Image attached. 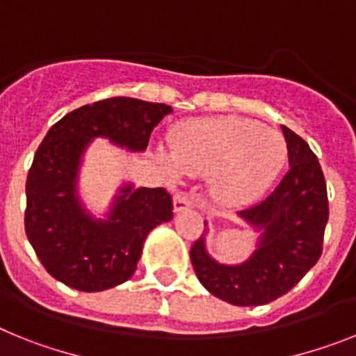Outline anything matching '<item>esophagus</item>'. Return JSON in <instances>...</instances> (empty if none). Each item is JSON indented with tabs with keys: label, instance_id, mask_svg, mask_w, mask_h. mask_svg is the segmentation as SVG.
<instances>
[{
	"label": "esophagus",
	"instance_id": "esophagus-1",
	"mask_svg": "<svg viewBox=\"0 0 356 356\" xmlns=\"http://www.w3.org/2000/svg\"><path fill=\"white\" fill-rule=\"evenodd\" d=\"M192 206H193L192 197L188 195L186 192H177L175 195H173V208H175V211L188 210V208H192Z\"/></svg>",
	"mask_w": 356,
	"mask_h": 356
}]
</instances>
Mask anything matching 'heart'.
<instances>
[{
    "label": "heart",
    "instance_id": "obj_1",
    "mask_svg": "<svg viewBox=\"0 0 356 356\" xmlns=\"http://www.w3.org/2000/svg\"><path fill=\"white\" fill-rule=\"evenodd\" d=\"M163 164L172 177L211 173L222 202L244 204L261 195L286 161L284 137L243 118H204L179 124Z\"/></svg>",
    "mask_w": 356,
    "mask_h": 356
}]
</instances>
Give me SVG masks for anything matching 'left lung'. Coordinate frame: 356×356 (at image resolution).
<instances>
[{"instance_id":"left-lung-1","label":"left lung","mask_w":356,"mask_h":356,"mask_svg":"<svg viewBox=\"0 0 356 356\" xmlns=\"http://www.w3.org/2000/svg\"><path fill=\"white\" fill-rule=\"evenodd\" d=\"M289 170L261 202L238 211L257 232L259 248L244 264L215 262L204 234L190 250L193 270L211 295L234 306H261L286 295L322 255L330 204L321 163L302 137L282 127Z\"/></svg>"}]
</instances>
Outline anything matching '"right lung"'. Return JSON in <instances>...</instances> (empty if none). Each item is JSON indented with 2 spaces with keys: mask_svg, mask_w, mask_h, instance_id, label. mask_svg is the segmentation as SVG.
I'll return each mask as SVG.
<instances>
[{
  "mask_svg": "<svg viewBox=\"0 0 356 356\" xmlns=\"http://www.w3.org/2000/svg\"><path fill=\"white\" fill-rule=\"evenodd\" d=\"M170 112L163 103L110 97L67 113L44 136L26 175L25 232L54 279L92 293L132 277L146 235L173 217L172 195L124 186L108 220H95L77 201V168L94 137L143 152Z\"/></svg>",
  "mask_w": 356,
  "mask_h": 356,
  "instance_id": "obj_1",
  "label": "right lung"
}]
</instances>
